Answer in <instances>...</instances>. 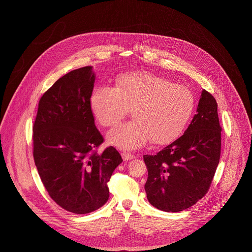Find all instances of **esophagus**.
<instances>
[{
	"label": "esophagus",
	"instance_id": "1",
	"mask_svg": "<svg viewBox=\"0 0 252 252\" xmlns=\"http://www.w3.org/2000/svg\"><path fill=\"white\" fill-rule=\"evenodd\" d=\"M121 155H122L123 160H125V161L132 160V159L136 158V156L134 154H131V153H128V152H123V153H121Z\"/></svg>",
	"mask_w": 252,
	"mask_h": 252
}]
</instances>
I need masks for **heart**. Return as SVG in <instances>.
Listing matches in <instances>:
<instances>
[{
  "label": "heart",
  "mask_w": 252,
  "mask_h": 252,
  "mask_svg": "<svg viewBox=\"0 0 252 252\" xmlns=\"http://www.w3.org/2000/svg\"><path fill=\"white\" fill-rule=\"evenodd\" d=\"M89 104L104 127L116 126L132 109L134 120L108 134V142L122 149H136L149 141L166 144L176 140L194 109V96L183 85L149 72H129L115 86L95 87Z\"/></svg>",
  "instance_id": "obj_1"
}]
</instances>
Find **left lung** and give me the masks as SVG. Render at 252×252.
I'll return each mask as SVG.
<instances>
[{
    "label": "left lung",
    "mask_w": 252,
    "mask_h": 252,
    "mask_svg": "<svg viewBox=\"0 0 252 252\" xmlns=\"http://www.w3.org/2000/svg\"><path fill=\"white\" fill-rule=\"evenodd\" d=\"M221 151V126L214 96L203 90L197 113L184 134L156 155H144L148 202L177 213L195 205L210 189Z\"/></svg>",
    "instance_id": "8db88e82"
}]
</instances>
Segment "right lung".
<instances>
[{"label":"right lung","mask_w":252,"mask_h":252,"mask_svg":"<svg viewBox=\"0 0 252 252\" xmlns=\"http://www.w3.org/2000/svg\"><path fill=\"white\" fill-rule=\"evenodd\" d=\"M95 73L87 66L60 77L40 98L33 125V155L50 198L72 214L92 213L108 202V182L123 161L95 125L89 99Z\"/></svg>","instance_id":"right-lung-1"}]
</instances>
